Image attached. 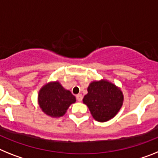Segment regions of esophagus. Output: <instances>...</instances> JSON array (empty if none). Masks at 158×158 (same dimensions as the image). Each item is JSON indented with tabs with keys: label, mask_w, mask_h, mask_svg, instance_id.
Returning a JSON list of instances; mask_svg holds the SVG:
<instances>
[{
	"label": "esophagus",
	"mask_w": 158,
	"mask_h": 158,
	"mask_svg": "<svg viewBox=\"0 0 158 158\" xmlns=\"http://www.w3.org/2000/svg\"><path fill=\"white\" fill-rule=\"evenodd\" d=\"M76 98H77V100L79 101V102H81L82 100H83V94H79L76 95Z\"/></svg>",
	"instance_id": "1"
}]
</instances>
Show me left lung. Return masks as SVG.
Masks as SVG:
<instances>
[{
  "label": "left lung",
  "mask_w": 158,
  "mask_h": 158,
  "mask_svg": "<svg viewBox=\"0 0 158 158\" xmlns=\"http://www.w3.org/2000/svg\"><path fill=\"white\" fill-rule=\"evenodd\" d=\"M123 100V93L118 87L108 80L101 79L89 84L83 102L96 121L104 123L118 113Z\"/></svg>",
  "instance_id": "8db88e82"
}]
</instances>
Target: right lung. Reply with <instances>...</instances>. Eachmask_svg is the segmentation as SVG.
Wrapping results in <instances>:
<instances>
[{"label":"right lung","mask_w":158,"mask_h":158,"mask_svg":"<svg viewBox=\"0 0 158 158\" xmlns=\"http://www.w3.org/2000/svg\"><path fill=\"white\" fill-rule=\"evenodd\" d=\"M37 99L42 111L52 118L64 116L70 106L76 101L71 91L66 90L58 81L44 85L40 90Z\"/></svg>","instance_id":"obj_1"}]
</instances>
